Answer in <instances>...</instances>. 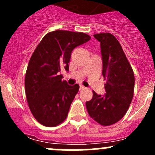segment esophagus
Masks as SVG:
<instances>
[{"mask_svg":"<svg viewBox=\"0 0 155 155\" xmlns=\"http://www.w3.org/2000/svg\"><path fill=\"white\" fill-rule=\"evenodd\" d=\"M85 87L83 86V85H80V87H79V89H80V90H83V89H85Z\"/></svg>","mask_w":155,"mask_h":155,"instance_id":"1","label":"esophagus"}]
</instances>
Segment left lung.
<instances>
[{
	"mask_svg": "<svg viewBox=\"0 0 155 155\" xmlns=\"http://www.w3.org/2000/svg\"><path fill=\"white\" fill-rule=\"evenodd\" d=\"M101 43L102 74L107 83L104 96L93 91V97L85 105L91 118L102 126H109L124 117L134 91V73L121 44L110 33L96 34Z\"/></svg>",
	"mask_w": 155,
	"mask_h": 155,
	"instance_id": "obj_1",
	"label": "left lung"
}]
</instances>
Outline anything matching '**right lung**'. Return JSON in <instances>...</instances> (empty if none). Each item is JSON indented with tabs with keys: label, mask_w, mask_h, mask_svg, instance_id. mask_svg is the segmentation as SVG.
Wrapping results in <instances>:
<instances>
[{
	"label": "right lung",
	"mask_w": 155,
	"mask_h": 155,
	"mask_svg": "<svg viewBox=\"0 0 155 155\" xmlns=\"http://www.w3.org/2000/svg\"><path fill=\"white\" fill-rule=\"evenodd\" d=\"M90 40L85 33L57 30L46 34L34 50L25 87L30 110L40 124L55 127L68 117L79 85H68L60 71H68L72 51Z\"/></svg>",
	"instance_id": "obj_1"
}]
</instances>
